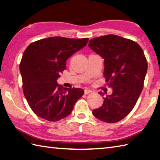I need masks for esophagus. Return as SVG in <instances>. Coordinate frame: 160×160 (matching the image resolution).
Instances as JSON below:
<instances>
[{
  "mask_svg": "<svg viewBox=\"0 0 160 160\" xmlns=\"http://www.w3.org/2000/svg\"><path fill=\"white\" fill-rule=\"evenodd\" d=\"M91 92H92V91L90 90V89H84V93H85V94L90 93H91Z\"/></svg>",
  "mask_w": 160,
  "mask_h": 160,
  "instance_id": "1",
  "label": "esophagus"
}]
</instances>
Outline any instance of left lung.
Listing matches in <instances>:
<instances>
[{
  "mask_svg": "<svg viewBox=\"0 0 160 160\" xmlns=\"http://www.w3.org/2000/svg\"><path fill=\"white\" fill-rule=\"evenodd\" d=\"M89 43L104 59V76L113 89L112 94L103 98L102 106L92 113L101 121L115 123L127 116L136 104L144 87L147 61L137 42L116 35L98 37Z\"/></svg>",
  "mask_w": 160,
  "mask_h": 160,
  "instance_id": "1",
  "label": "left lung"
}]
</instances>
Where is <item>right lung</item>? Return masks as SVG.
<instances>
[{
	"mask_svg": "<svg viewBox=\"0 0 160 160\" xmlns=\"http://www.w3.org/2000/svg\"><path fill=\"white\" fill-rule=\"evenodd\" d=\"M89 38L54 36L33 42L27 47L20 63L22 89L33 113L50 122L68 116L84 91L64 88L57 79L66 69V61L85 47Z\"/></svg>",
	"mask_w": 160,
	"mask_h": 160,
	"instance_id": "add662e5",
	"label": "right lung"
}]
</instances>
